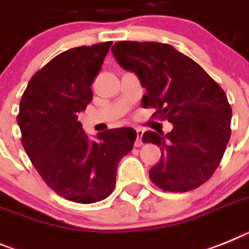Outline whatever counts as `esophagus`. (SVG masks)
I'll return each instance as SVG.
<instances>
[{
    "label": "esophagus",
    "instance_id": "obj_1",
    "mask_svg": "<svg viewBox=\"0 0 249 249\" xmlns=\"http://www.w3.org/2000/svg\"><path fill=\"white\" fill-rule=\"evenodd\" d=\"M136 133H137V139L135 141L136 147H140L142 146V135H143V131L141 128H136Z\"/></svg>",
    "mask_w": 249,
    "mask_h": 249
}]
</instances>
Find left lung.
<instances>
[{
  "instance_id": "left-lung-1",
  "label": "left lung",
  "mask_w": 249,
  "mask_h": 249,
  "mask_svg": "<svg viewBox=\"0 0 249 249\" xmlns=\"http://www.w3.org/2000/svg\"><path fill=\"white\" fill-rule=\"evenodd\" d=\"M123 69L137 74L147 93L142 107L173 123L171 132L146 131L142 141L161 150L150 179L165 191L199 188L219 166L231 139V108L219 84L197 63L161 42L120 41L112 48Z\"/></svg>"
}]
</instances>
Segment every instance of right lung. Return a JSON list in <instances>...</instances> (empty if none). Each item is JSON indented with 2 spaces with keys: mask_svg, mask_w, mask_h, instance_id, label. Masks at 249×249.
Returning a JSON list of instances; mask_svg holds the SVG:
<instances>
[{
  "mask_svg": "<svg viewBox=\"0 0 249 249\" xmlns=\"http://www.w3.org/2000/svg\"><path fill=\"white\" fill-rule=\"evenodd\" d=\"M112 41L69 49L30 79L20 101L21 142L46 185L67 200L97 203L116 185L121 159L133 148L135 129H107L89 141L78 113L93 98L92 86Z\"/></svg>",
  "mask_w": 249,
  "mask_h": 249,
  "instance_id": "right-lung-1",
  "label": "right lung"
}]
</instances>
